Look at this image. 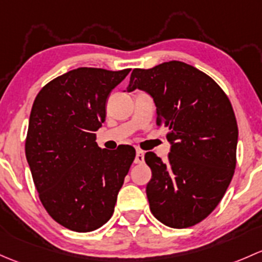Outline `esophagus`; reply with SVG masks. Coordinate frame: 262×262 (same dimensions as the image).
<instances>
[{
  "label": "esophagus",
  "mask_w": 262,
  "mask_h": 262,
  "mask_svg": "<svg viewBox=\"0 0 262 262\" xmlns=\"http://www.w3.org/2000/svg\"><path fill=\"white\" fill-rule=\"evenodd\" d=\"M145 163V154L144 151L137 150L136 156H135V164H144Z\"/></svg>",
  "instance_id": "1"
}]
</instances>
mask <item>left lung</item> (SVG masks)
I'll use <instances>...</instances> for the list:
<instances>
[{"label":"left lung","mask_w":262,"mask_h":262,"mask_svg":"<svg viewBox=\"0 0 262 262\" xmlns=\"http://www.w3.org/2000/svg\"><path fill=\"white\" fill-rule=\"evenodd\" d=\"M152 97L156 123L169 128L168 161L145 154L152 177L150 211L172 228L208 217L225 195L236 168L238 128L228 97L206 73L183 61L134 69L127 92Z\"/></svg>","instance_id":"obj_1"}]
</instances>
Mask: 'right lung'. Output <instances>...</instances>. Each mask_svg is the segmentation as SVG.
I'll return each instance as SVG.
<instances>
[{
    "label": "right lung",
    "instance_id": "obj_1",
    "mask_svg": "<svg viewBox=\"0 0 262 262\" xmlns=\"http://www.w3.org/2000/svg\"><path fill=\"white\" fill-rule=\"evenodd\" d=\"M130 71L73 69L42 87L32 104L26 159L42 206L68 230H97L115 211L136 151L101 149L96 131L106 120L107 98Z\"/></svg>",
    "mask_w": 262,
    "mask_h": 262
}]
</instances>
